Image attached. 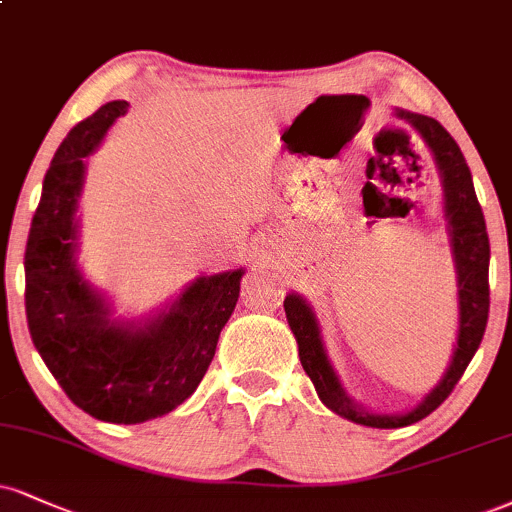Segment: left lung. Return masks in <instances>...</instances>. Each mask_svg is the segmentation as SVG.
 Masks as SVG:
<instances>
[{
  "instance_id": "8db88e82",
  "label": "left lung",
  "mask_w": 512,
  "mask_h": 512,
  "mask_svg": "<svg viewBox=\"0 0 512 512\" xmlns=\"http://www.w3.org/2000/svg\"><path fill=\"white\" fill-rule=\"evenodd\" d=\"M400 119H405L422 135L424 143L429 145L441 171L443 195H446V217L451 224V245L455 257V269H458V300H460V326H458V348H455L451 367L443 374L439 386L429 393L427 398L417 405L415 410L405 415H372V412L357 408L343 391L329 357H326L322 336H319L317 319L312 315L310 305L300 295H288L283 300L288 324L298 341V355L303 362L307 377L312 379L315 389L326 408L336 415L346 417L355 424L377 429H398L408 427L424 420L427 415L439 408V405L451 396L460 377L465 374L467 365L477 353L482 343L486 319H489V233H486L484 212L479 205L477 193L472 186L470 166H467L463 152L451 133L441 126L432 116L412 114L398 109Z\"/></svg>"
}]
</instances>
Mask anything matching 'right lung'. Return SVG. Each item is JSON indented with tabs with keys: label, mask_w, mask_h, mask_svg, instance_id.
<instances>
[{
	"label": "right lung",
	"mask_w": 512,
	"mask_h": 512,
	"mask_svg": "<svg viewBox=\"0 0 512 512\" xmlns=\"http://www.w3.org/2000/svg\"><path fill=\"white\" fill-rule=\"evenodd\" d=\"M128 102H107L71 128L42 183L26 245V315L35 348L73 405L95 420L140 424L181 405L205 377L238 303L243 269L200 276L143 329L107 319L76 262L83 159Z\"/></svg>",
	"instance_id": "right-lung-1"
}]
</instances>
